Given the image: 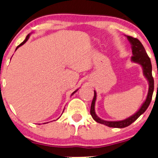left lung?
I'll use <instances>...</instances> for the list:
<instances>
[{
  "label": "left lung",
  "mask_w": 158,
  "mask_h": 158,
  "mask_svg": "<svg viewBox=\"0 0 158 158\" xmlns=\"http://www.w3.org/2000/svg\"><path fill=\"white\" fill-rule=\"evenodd\" d=\"M127 40L130 42L131 45V50H132V55L131 57V61L135 63L139 64L142 66V70H143V75L146 77L149 83V90L148 94L147 96L145 101L142 103L141 107L139 110L131 115L129 117L125 118L124 120L121 121H105L101 119L96 115L95 112V103L96 101V92L94 90V97L93 98L91 106H90V115L96 122L100 124H104L106 126L109 127H114V128H124L130 125L131 124L137 119L140 115H142L148 109L149 105L151 102L152 97V94L154 91V79H153L152 75V64L150 57H148L144 47L139 40L137 38H133L130 36H127Z\"/></svg>",
  "instance_id": "left-lung-1"
}]
</instances>
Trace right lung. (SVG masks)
Instances as JSON below:
<instances>
[{
  "instance_id": "1",
  "label": "right lung",
  "mask_w": 158,
  "mask_h": 158,
  "mask_svg": "<svg viewBox=\"0 0 158 158\" xmlns=\"http://www.w3.org/2000/svg\"><path fill=\"white\" fill-rule=\"evenodd\" d=\"M30 34H28V35L27 36V37H26V39H25V40H24V41H23V42H21V44H19L18 47H16V49H18V48H19V47L22 46V45H23V44H25V43L27 42V41H28V40H29V36H30ZM16 50H15V51H16ZM10 59H11V58H10ZM77 90H78V89H77L76 90H75V91H74V92H73L72 94H71V96H73V94H74L75 92H77ZM47 123H48V122H47Z\"/></svg>"
}]
</instances>
